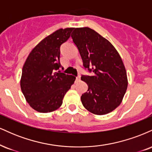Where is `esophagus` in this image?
I'll return each instance as SVG.
<instances>
[{
    "mask_svg": "<svg viewBox=\"0 0 152 152\" xmlns=\"http://www.w3.org/2000/svg\"><path fill=\"white\" fill-rule=\"evenodd\" d=\"M80 79H81V76H78L76 78V81H79Z\"/></svg>",
    "mask_w": 152,
    "mask_h": 152,
    "instance_id": "1",
    "label": "esophagus"
}]
</instances>
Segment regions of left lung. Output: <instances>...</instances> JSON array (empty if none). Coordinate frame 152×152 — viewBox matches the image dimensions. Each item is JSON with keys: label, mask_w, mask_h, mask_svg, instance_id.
Here are the masks:
<instances>
[{"label": "left lung", "mask_w": 152, "mask_h": 152, "mask_svg": "<svg viewBox=\"0 0 152 152\" xmlns=\"http://www.w3.org/2000/svg\"><path fill=\"white\" fill-rule=\"evenodd\" d=\"M83 66L92 76L82 75L88 85L82 104L90 112L104 115L120 105L128 86L126 71L114 46L90 28H76L71 34Z\"/></svg>", "instance_id": "8db88e82"}]
</instances>
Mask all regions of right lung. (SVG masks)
Segmentation results:
<instances>
[{"label": "right lung", "instance_id": "add662e5", "mask_svg": "<svg viewBox=\"0 0 152 152\" xmlns=\"http://www.w3.org/2000/svg\"><path fill=\"white\" fill-rule=\"evenodd\" d=\"M74 28L58 29L43 39L31 50L22 70L20 88L29 105L41 113L55 111L61 106L66 92L76 77L58 71L60 48Z\"/></svg>", "mask_w": 152, "mask_h": 152}]
</instances>
